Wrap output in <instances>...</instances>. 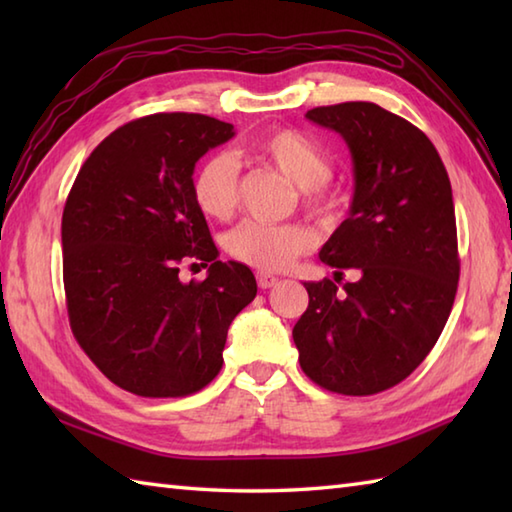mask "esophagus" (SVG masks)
<instances>
[{
  "label": "esophagus",
  "instance_id": "34e87169",
  "mask_svg": "<svg viewBox=\"0 0 512 512\" xmlns=\"http://www.w3.org/2000/svg\"><path fill=\"white\" fill-rule=\"evenodd\" d=\"M257 286L262 290L275 288V286H279V279L273 275H266V273H257Z\"/></svg>",
  "mask_w": 512,
  "mask_h": 512
}]
</instances>
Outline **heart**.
Instances as JSON below:
<instances>
[{
    "instance_id": "heart-1",
    "label": "heart",
    "mask_w": 512,
    "mask_h": 512,
    "mask_svg": "<svg viewBox=\"0 0 512 512\" xmlns=\"http://www.w3.org/2000/svg\"><path fill=\"white\" fill-rule=\"evenodd\" d=\"M255 160L277 169L299 187V200L308 213L330 220L341 198L330 187L334 160L319 140L297 129H275L253 143ZM191 198L211 220H228L239 202V162L228 151L206 156L193 171ZM317 237L306 224H266L248 220L224 237V248L237 262L273 273L288 268L312 250Z\"/></svg>"
}]
</instances>
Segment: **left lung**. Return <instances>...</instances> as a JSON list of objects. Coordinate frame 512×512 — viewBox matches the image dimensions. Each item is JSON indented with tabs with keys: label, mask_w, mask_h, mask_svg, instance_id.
Returning a JSON list of instances; mask_svg holds the SVG:
<instances>
[{
	"label": "left lung",
	"mask_w": 512,
	"mask_h": 512,
	"mask_svg": "<svg viewBox=\"0 0 512 512\" xmlns=\"http://www.w3.org/2000/svg\"><path fill=\"white\" fill-rule=\"evenodd\" d=\"M312 123L352 151L350 217L321 248L334 281H308V310L292 339L319 387L372 396L416 369L447 325L460 279L451 182L416 125L376 103L314 107ZM352 267L359 279L340 283Z\"/></svg>",
	"instance_id": "1"
}]
</instances>
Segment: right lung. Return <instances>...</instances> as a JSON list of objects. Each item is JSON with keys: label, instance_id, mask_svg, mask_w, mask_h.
<instances>
[{"label": "right lung", "instance_id": "add662e5", "mask_svg": "<svg viewBox=\"0 0 512 512\" xmlns=\"http://www.w3.org/2000/svg\"><path fill=\"white\" fill-rule=\"evenodd\" d=\"M204 114L125 123L76 176L61 220L70 328L83 352L125 391L180 398L220 374L228 325L257 295L255 275L220 262L191 198L195 162L233 138ZM195 258L204 282L182 285Z\"/></svg>", "mask_w": 512, "mask_h": 512}]
</instances>
